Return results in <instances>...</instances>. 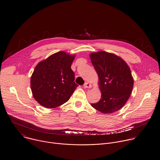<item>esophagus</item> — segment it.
<instances>
[{"mask_svg":"<svg viewBox=\"0 0 160 160\" xmlns=\"http://www.w3.org/2000/svg\"><path fill=\"white\" fill-rule=\"evenodd\" d=\"M83 87L85 88H92V86L91 85V84H89V83H85L84 85H83Z\"/></svg>","mask_w":160,"mask_h":160,"instance_id":"esophagus-1","label":"esophagus"}]
</instances>
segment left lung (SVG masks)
<instances>
[{"mask_svg": "<svg viewBox=\"0 0 160 160\" xmlns=\"http://www.w3.org/2000/svg\"><path fill=\"white\" fill-rule=\"evenodd\" d=\"M98 77L102 97L91 104L97 111L112 113L120 110L128 100L134 80L129 66L120 57L104 51L89 55Z\"/></svg>", "mask_w": 160, "mask_h": 160, "instance_id": "left-lung-1", "label": "left lung"}]
</instances>
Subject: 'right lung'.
I'll return each instance as SVG.
<instances>
[{
    "instance_id": "right-lung-1",
    "label": "right lung",
    "mask_w": 160,
    "mask_h": 160,
    "mask_svg": "<svg viewBox=\"0 0 160 160\" xmlns=\"http://www.w3.org/2000/svg\"><path fill=\"white\" fill-rule=\"evenodd\" d=\"M75 57L59 51L36 65L30 84L33 97L41 106L52 109L69 100L78 86L71 68Z\"/></svg>"
}]
</instances>
